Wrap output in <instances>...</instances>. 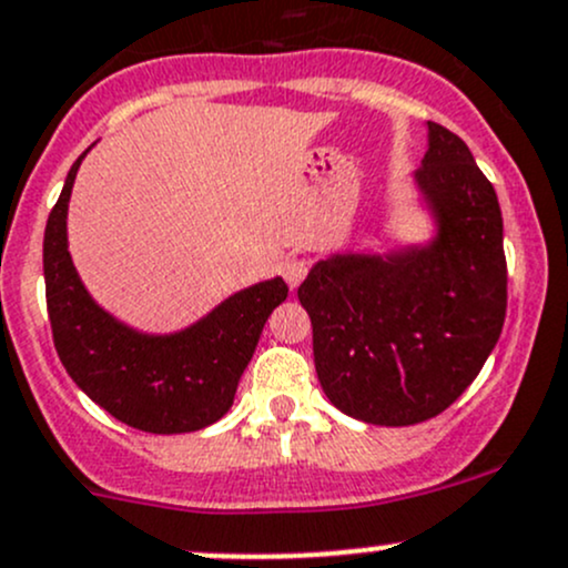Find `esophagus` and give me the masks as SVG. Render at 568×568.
Segmentation results:
<instances>
[{
  "mask_svg": "<svg viewBox=\"0 0 568 568\" xmlns=\"http://www.w3.org/2000/svg\"><path fill=\"white\" fill-rule=\"evenodd\" d=\"M304 274H307V261L300 258V255H291V258L283 261V277L288 288H300Z\"/></svg>",
  "mask_w": 568,
  "mask_h": 568,
  "instance_id": "esophagus-1",
  "label": "esophagus"
}]
</instances>
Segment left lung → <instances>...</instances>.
<instances>
[{
	"label": "left lung",
	"instance_id": "left-lung-1",
	"mask_svg": "<svg viewBox=\"0 0 568 568\" xmlns=\"http://www.w3.org/2000/svg\"><path fill=\"white\" fill-rule=\"evenodd\" d=\"M414 187L425 239L337 250L300 285L321 389L367 425H419L449 408L506 318L504 217L465 141L427 122Z\"/></svg>",
	"mask_w": 568,
	"mask_h": 568
}]
</instances>
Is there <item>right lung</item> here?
I'll return each instance as SVG.
<instances>
[{"label":"right lung","mask_w":568,"mask_h":568,"mask_svg":"<svg viewBox=\"0 0 568 568\" xmlns=\"http://www.w3.org/2000/svg\"><path fill=\"white\" fill-rule=\"evenodd\" d=\"M89 152V149H87ZM81 154L68 171L43 236L45 302L64 369L113 419L154 435L195 433L229 414L264 324L288 296L283 277L261 280L176 332H143L98 304L68 242V209Z\"/></svg>","instance_id":"right-lung-1"}]
</instances>
